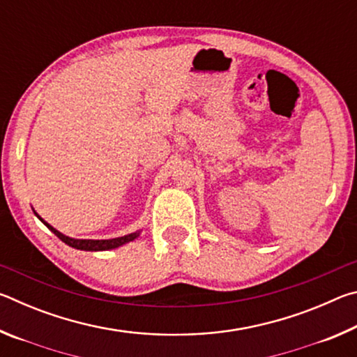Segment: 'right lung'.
Instances as JSON below:
<instances>
[{
  "instance_id": "1",
  "label": "right lung",
  "mask_w": 357,
  "mask_h": 357,
  "mask_svg": "<svg viewBox=\"0 0 357 357\" xmlns=\"http://www.w3.org/2000/svg\"><path fill=\"white\" fill-rule=\"evenodd\" d=\"M36 215H38V213H34ZM38 219L44 223V225H47V228L50 229V231H53L56 234V236L63 241V243H66L70 247H74V249H78V250H89V252H99V250H110V249H116V247L123 245V244H128L130 243V241H134L135 238L140 236V231L137 233H130V234H126V236H121V238H114V239H74V238H69L66 236V234L59 233L58 229L53 228L52 225H48V223L42 219L40 215H38Z\"/></svg>"
}]
</instances>
